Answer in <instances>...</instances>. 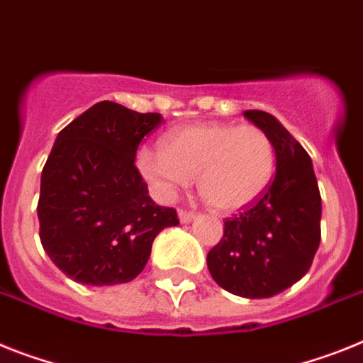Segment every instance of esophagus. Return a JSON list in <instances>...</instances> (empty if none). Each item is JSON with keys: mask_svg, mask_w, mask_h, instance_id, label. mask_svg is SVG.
<instances>
[{"mask_svg": "<svg viewBox=\"0 0 363 363\" xmlns=\"http://www.w3.org/2000/svg\"><path fill=\"white\" fill-rule=\"evenodd\" d=\"M178 216H179V222H184V224H189V222H193V220L196 218V215H194V213L185 211V209H179Z\"/></svg>", "mask_w": 363, "mask_h": 363, "instance_id": "1", "label": "esophagus"}]
</instances>
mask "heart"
Instances as JSON below:
<instances>
[{"label":"heart","instance_id":"b5f03b06","mask_svg":"<svg viewBox=\"0 0 363 363\" xmlns=\"http://www.w3.org/2000/svg\"><path fill=\"white\" fill-rule=\"evenodd\" d=\"M138 169L161 200H172L198 176V191L213 209L237 213L270 185L275 148L255 125L198 123L167 134L163 150L141 148Z\"/></svg>","mask_w":363,"mask_h":363}]
</instances>
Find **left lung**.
<instances>
[{"mask_svg": "<svg viewBox=\"0 0 363 363\" xmlns=\"http://www.w3.org/2000/svg\"><path fill=\"white\" fill-rule=\"evenodd\" d=\"M244 117L270 135L275 178L262 196L224 222V237L207 253L218 286L247 299L281 294L311 270L321 238V196L311 156L274 116Z\"/></svg>", "mask_w": 363, "mask_h": 363, "instance_id": "8db88e82", "label": "left lung"}]
</instances>
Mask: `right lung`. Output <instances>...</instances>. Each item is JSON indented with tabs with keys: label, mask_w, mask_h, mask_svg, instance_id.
<instances>
[{
	"label": "right lung",
	"mask_w": 363,
	"mask_h": 363,
	"mask_svg": "<svg viewBox=\"0 0 363 363\" xmlns=\"http://www.w3.org/2000/svg\"><path fill=\"white\" fill-rule=\"evenodd\" d=\"M161 123V113L102 101L55 139L40 184V240L77 283H130L161 229L179 224L176 209L148 196L134 165L141 139Z\"/></svg>",
	"instance_id": "right-lung-1"
}]
</instances>
